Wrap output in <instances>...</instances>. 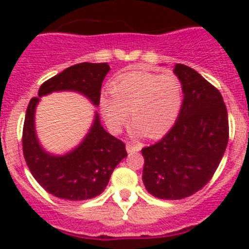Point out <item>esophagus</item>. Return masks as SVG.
I'll use <instances>...</instances> for the list:
<instances>
[{
	"mask_svg": "<svg viewBox=\"0 0 249 249\" xmlns=\"http://www.w3.org/2000/svg\"><path fill=\"white\" fill-rule=\"evenodd\" d=\"M140 150H141L140 144H133V143H130V142H128V143H126V151H128V154L138 152Z\"/></svg>",
	"mask_w": 249,
	"mask_h": 249,
	"instance_id": "obj_1",
	"label": "esophagus"
}]
</instances>
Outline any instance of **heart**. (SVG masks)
Returning a JSON list of instances; mask_svg holds the SVG:
<instances>
[{
    "label": "heart",
    "mask_w": 249,
    "mask_h": 249,
    "mask_svg": "<svg viewBox=\"0 0 249 249\" xmlns=\"http://www.w3.org/2000/svg\"><path fill=\"white\" fill-rule=\"evenodd\" d=\"M111 95L102 97L101 109L112 132H120L128 112L136 133L156 138L163 136L177 120L183 90L173 73L134 71L120 76L111 86Z\"/></svg>",
    "instance_id": "heart-1"
}]
</instances>
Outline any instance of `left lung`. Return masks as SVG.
<instances>
[{
    "instance_id": "8db88e82",
    "label": "left lung",
    "mask_w": 249,
    "mask_h": 249,
    "mask_svg": "<svg viewBox=\"0 0 249 249\" xmlns=\"http://www.w3.org/2000/svg\"><path fill=\"white\" fill-rule=\"evenodd\" d=\"M174 73L183 90L177 121L159 142L142 148L144 187L166 200L203 189L220 165L229 141L228 109L220 91L185 64H176Z\"/></svg>"
}]
</instances>
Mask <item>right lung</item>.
I'll use <instances>...</instances> for the list:
<instances>
[{
	"label": "right lung",
	"mask_w": 249,
	"mask_h": 249,
	"mask_svg": "<svg viewBox=\"0 0 249 249\" xmlns=\"http://www.w3.org/2000/svg\"><path fill=\"white\" fill-rule=\"evenodd\" d=\"M107 63H79L66 68L40 86L31 99L23 126V154L31 173L49 194L66 200H86L103 193L113 169L128 156L123 141L107 133L95 112L84 141L66 155L49 154L41 147L35 129V111L41 97L53 91L72 90L99 105Z\"/></svg>",
	"instance_id": "obj_1"
}]
</instances>
